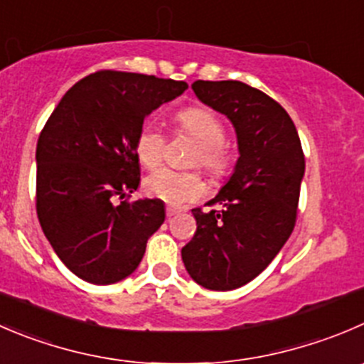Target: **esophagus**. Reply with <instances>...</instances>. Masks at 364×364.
<instances>
[{"label":"esophagus","mask_w":364,"mask_h":364,"mask_svg":"<svg viewBox=\"0 0 364 364\" xmlns=\"http://www.w3.org/2000/svg\"><path fill=\"white\" fill-rule=\"evenodd\" d=\"M165 213H167V218H172L174 215L179 213L178 208H172V206H167V210H165Z\"/></svg>","instance_id":"esophagus-1"}]
</instances>
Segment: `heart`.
I'll use <instances>...</instances> for the list:
<instances>
[{
    "instance_id": "b5f03b06",
    "label": "heart",
    "mask_w": 364,
    "mask_h": 364,
    "mask_svg": "<svg viewBox=\"0 0 364 364\" xmlns=\"http://www.w3.org/2000/svg\"><path fill=\"white\" fill-rule=\"evenodd\" d=\"M176 126L199 144L196 164L211 176H222L229 168V153L225 151V128L217 114L203 107H188L178 112ZM165 135L153 124H144L135 139V156L146 168L161 164L165 153ZM147 196L156 197L167 204H181L196 200L203 193L204 185L196 172H179L174 168H158L144 181Z\"/></svg>"
}]
</instances>
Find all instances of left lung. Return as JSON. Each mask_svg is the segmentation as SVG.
<instances>
[{"label":"left lung","mask_w":364,"mask_h":364,"mask_svg":"<svg viewBox=\"0 0 364 364\" xmlns=\"http://www.w3.org/2000/svg\"><path fill=\"white\" fill-rule=\"evenodd\" d=\"M204 105L232 122L240 158L208 206L192 210L193 238L181 249L190 277L228 291L257 277L277 256L297 220L304 153L294 121L277 101L242 81L192 83Z\"/></svg>","instance_id":"8db88e82"}]
</instances>
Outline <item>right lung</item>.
<instances>
[{"label":"right lung","instance_id":"obj_1","mask_svg":"<svg viewBox=\"0 0 364 364\" xmlns=\"http://www.w3.org/2000/svg\"><path fill=\"white\" fill-rule=\"evenodd\" d=\"M186 88L185 81L100 70L73 85L46 122L35 154L38 222L80 279L128 277L164 224V200L115 199L139 188L135 139L144 119Z\"/></svg>","mask_w":364,"mask_h":364}]
</instances>
